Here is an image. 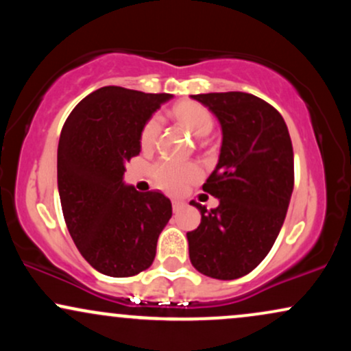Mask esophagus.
Here are the masks:
<instances>
[{
    "instance_id": "34e87169",
    "label": "esophagus",
    "mask_w": 351,
    "mask_h": 351,
    "mask_svg": "<svg viewBox=\"0 0 351 351\" xmlns=\"http://www.w3.org/2000/svg\"><path fill=\"white\" fill-rule=\"evenodd\" d=\"M171 206H173V211H175V213H178V211H180V209H183V206H184V203H183V201H178V199H173Z\"/></svg>"
}]
</instances>
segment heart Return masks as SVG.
<instances>
[{"mask_svg": "<svg viewBox=\"0 0 351 351\" xmlns=\"http://www.w3.org/2000/svg\"><path fill=\"white\" fill-rule=\"evenodd\" d=\"M173 117L178 122L186 127L193 135L206 136L213 130L215 119L211 112L195 100H183L178 102L171 110ZM162 130V120L160 117L153 115L143 125L140 132V145L148 150L155 145ZM199 176V168L193 163H181L175 160H162L155 163L152 168V178L158 188L168 193H178L183 189L189 181L196 180Z\"/></svg>", "mask_w": 351, "mask_h": 351, "instance_id": "obj_1", "label": "heart"}]
</instances>
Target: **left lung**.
Here are the masks:
<instances>
[{
  "instance_id": "left-lung-1",
  "label": "left lung",
  "mask_w": 351,
  "mask_h": 351,
  "mask_svg": "<svg viewBox=\"0 0 351 351\" xmlns=\"http://www.w3.org/2000/svg\"><path fill=\"white\" fill-rule=\"evenodd\" d=\"M219 120V160L203 191L219 199L188 232L189 261L219 280L243 277L263 263L279 236L293 189V150L287 125L263 99L245 92L191 95Z\"/></svg>"
}]
</instances>
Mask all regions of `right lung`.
Returning a JSON list of instances; mask_svg holds the SVG:
<instances>
[{"label":"right lung","instance_id":"add662e5","mask_svg":"<svg viewBox=\"0 0 351 351\" xmlns=\"http://www.w3.org/2000/svg\"><path fill=\"white\" fill-rule=\"evenodd\" d=\"M171 94L107 86L67 117L58 147V188L64 219L79 252L95 271L130 277L155 259L171 201L123 183L125 163L140 153L145 122Z\"/></svg>","mask_w":351,"mask_h":351}]
</instances>
